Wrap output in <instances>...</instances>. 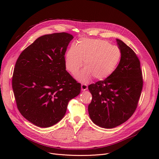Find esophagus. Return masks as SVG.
<instances>
[{
  "label": "esophagus",
  "mask_w": 159,
  "mask_h": 159,
  "mask_svg": "<svg viewBox=\"0 0 159 159\" xmlns=\"http://www.w3.org/2000/svg\"><path fill=\"white\" fill-rule=\"evenodd\" d=\"M81 89H82V91H85V90L88 89V86H87V84H82L81 85Z\"/></svg>",
  "instance_id": "obj_1"
}]
</instances>
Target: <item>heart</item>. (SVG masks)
Here are the masks:
<instances>
[{
  "label": "heart",
  "mask_w": 159,
  "mask_h": 159,
  "mask_svg": "<svg viewBox=\"0 0 159 159\" xmlns=\"http://www.w3.org/2000/svg\"><path fill=\"white\" fill-rule=\"evenodd\" d=\"M120 49L102 39H80L76 46H71L65 57L66 69L71 74H76L83 66L85 70L80 72L77 78L86 81L91 77L97 80L110 77L115 72L120 62Z\"/></svg>",
  "instance_id": "obj_1"
}]
</instances>
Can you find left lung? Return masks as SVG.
Returning <instances> with one entry per match:
<instances>
[{
	"mask_svg": "<svg viewBox=\"0 0 159 159\" xmlns=\"http://www.w3.org/2000/svg\"><path fill=\"white\" fill-rule=\"evenodd\" d=\"M122 52L120 62L110 77L88 86L92 100L89 117L96 125L113 128L128 120L136 110L143 86L138 57L133 50L116 39Z\"/></svg>",
	"mask_w": 159,
	"mask_h": 159,
	"instance_id": "left-lung-1",
	"label": "left lung"
}]
</instances>
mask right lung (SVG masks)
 <instances>
[{"label": "right lung", "instance_id": "right-lung-1", "mask_svg": "<svg viewBox=\"0 0 159 159\" xmlns=\"http://www.w3.org/2000/svg\"><path fill=\"white\" fill-rule=\"evenodd\" d=\"M73 39L68 33L41 36L28 46L16 62L12 88L16 106L28 121L48 128L65 115L81 85L66 70L65 53Z\"/></svg>", "mask_w": 159, "mask_h": 159}]
</instances>
